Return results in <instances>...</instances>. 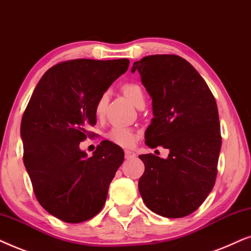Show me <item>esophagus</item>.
<instances>
[{"label":"esophagus","mask_w":251,"mask_h":251,"mask_svg":"<svg viewBox=\"0 0 251 251\" xmlns=\"http://www.w3.org/2000/svg\"><path fill=\"white\" fill-rule=\"evenodd\" d=\"M135 157V152L132 151V150H125V158L126 159H131Z\"/></svg>","instance_id":"esophagus-1"}]
</instances>
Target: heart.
Instances as JSON below:
<instances>
[{
    "instance_id": "obj_1",
    "label": "heart",
    "mask_w": 251,
    "mask_h": 251,
    "mask_svg": "<svg viewBox=\"0 0 251 251\" xmlns=\"http://www.w3.org/2000/svg\"><path fill=\"white\" fill-rule=\"evenodd\" d=\"M123 92L124 94L126 95V98H127L134 105H136L139 100L145 98L142 89L140 88L138 85H135V83H127V85H125L123 87ZM106 100H108V94L104 93V94L100 96L98 102H96L95 113L98 116H101L103 111H104ZM106 138L118 146L132 147L136 142V140H138V135H136L134 129H132L131 127H126V126H115V127H112L108 133H106Z\"/></svg>"
}]
</instances>
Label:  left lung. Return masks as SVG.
I'll list each match as a JSON object with an SVG mask.
<instances>
[{
    "label": "left lung",
    "mask_w": 251,
    "mask_h": 251,
    "mask_svg": "<svg viewBox=\"0 0 251 251\" xmlns=\"http://www.w3.org/2000/svg\"><path fill=\"white\" fill-rule=\"evenodd\" d=\"M152 100L146 145L169 150L168 158L140 155L145 173L139 192L146 205L166 218L195 211L213 188L222 136L216 100L194 66L176 55L146 56L134 62Z\"/></svg>",
    "instance_id": "obj_1"
}]
</instances>
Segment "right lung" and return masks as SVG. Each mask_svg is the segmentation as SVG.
<instances>
[{"instance_id": "obj_1", "label": "right lung", "mask_w": 251, "mask_h": 251, "mask_svg": "<svg viewBox=\"0 0 251 251\" xmlns=\"http://www.w3.org/2000/svg\"><path fill=\"white\" fill-rule=\"evenodd\" d=\"M128 65L126 58L59 63L40 79L23 115V158L33 190L42 208L63 222L98 215L124 162L123 149L108 140L92 157L79 146L96 124L100 96Z\"/></svg>"}]
</instances>
